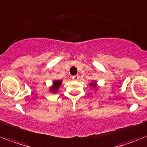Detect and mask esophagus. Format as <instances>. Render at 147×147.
<instances>
[{"label":"esophagus","mask_w":147,"mask_h":147,"mask_svg":"<svg viewBox=\"0 0 147 147\" xmlns=\"http://www.w3.org/2000/svg\"><path fill=\"white\" fill-rule=\"evenodd\" d=\"M78 78H79L78 75H74V76H72V79H73L74 81H77Z\"/></svg>","instance_id":"obj_1"}]
</instances>
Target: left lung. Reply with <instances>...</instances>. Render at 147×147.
I'll use <instances>...</instances> for the list:
<instances>
[{
  "instance_id": "left-lung-1",
  "label": "left lung",
  "mask_w": 147,
  "mask_h": 147,
  "mask_svg": "<svg viewBox=\"0 0 147 147\" xmlns=\"http://www.w3.org/2000/svg\"><path fill=\"white\" fill-rule=\"evenodd\" d=\"M89 86L91 89H94L95 90V92L98 91V84H97V82L95 81H92L91 83H89Z\"/></svg>"
}]
</instances>
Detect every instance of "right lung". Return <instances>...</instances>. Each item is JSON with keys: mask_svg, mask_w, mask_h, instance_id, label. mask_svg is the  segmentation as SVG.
<instances>
[{"mask_svg": "<svg viewBox=\"0 0 147 147\" xmlns=\"http://www.w3.org/2000/svg\"><path fill=\"white\" fill-rule=\"evenodd\" d=\"M61 84H62V80H55V81H53L52 85L49 87V92H52L53 94L58 92Z\"/></svg>", "mask_w": 147, "mask_h": 147, "instance_id": "add662e5", "label": "right lung"}]
</instances>
